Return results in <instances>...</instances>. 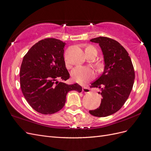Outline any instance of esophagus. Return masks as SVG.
<instances>
[{"label":"esophagus","mask_w":151,"mask_h":151,"mask_svg":"<svg viewBox=\"0 0 151 151\" xmlns=\"http://www.w3.org/2000/svg\"><path fill=\"white\" fill-rule=\"evenodd\" d=\"M83 91L84 93H90L91 89L88 88V87H84L83 88Z\"/></svg>","instance_id":"1"}]
</instances>
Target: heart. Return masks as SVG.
<instances>
[{
	"instance_id": "obj_1",
	"label": "heart",
	"mask_w": 151,
	"mask_h": 151,
	"mask_svg": "<svg viewBox=\"0 0 151 151\" xmlns=\"http://www.w3.org/2000/svg\"><path fill=\"white\" fill-rule=\"evenodd\" d=\"M85 52L86 55H88L94 52L97 54V50L94 47L92 46H88L85 48ZM66 63H68L67 60H65ZM102 67L101 64H98V68H101ZM95 76V73L92 68L88 67H83V66H78L74 68L72 70L71 76L73 80H74L76 82L80 84H83L88 81L91 79L94 78Z\"/></svg>"
}]
</instances>
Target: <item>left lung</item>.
I'll list each match as a JSON object with an SVG mask.
<instances>
[{
  "label": "left lung",
  "instance_id": "8db88e82",
  "mask_svg": "<svg viewBox=\"0 0 151 151\" xmlns=\"http://www.w3.org/2000/svg\"><path fill=\"white\" fill-rule=\"evenodd\" d=\"M90 41L101 47L104 69L90 86L101 89L98 93L103 97L101 103L89 112L94 116L105 117L118 111L126 102L133 88L135 71L129 53L116 40L99 36Z\"/></svg>",
  "mask_w": 151,
  "mask_h": 151
}]
</instances>
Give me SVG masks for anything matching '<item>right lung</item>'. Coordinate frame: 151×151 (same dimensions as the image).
Listing matches in <instances>:
<instances>
[{"instance_id":"right-lung-1","label":"right lung","mask_w":151,"mask_h":151,"mask_svg":"<svg viewBox=\"0 0 151 151\" xmlns=\"http://www.w3.org/2000/svg\"><path fill=\"white\" fill-rule=\"evenodd\" d=\"M65 43L46 38L35 44L25 55L20 69V85L27 102L37 112L51 115L64 106L70 91L81 93L78 84H67L70 77L63 57ZM60 79L62 81L58 82Z\"/></svg>"}]
</instances>
